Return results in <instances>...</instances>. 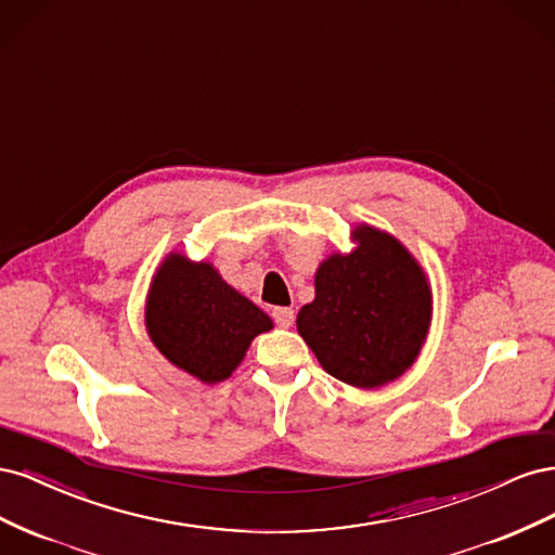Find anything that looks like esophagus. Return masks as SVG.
I'll use <instances>...</instances> for the list:
<instances>
[{"label": "esophagus", "instance_id": "obj_1", "mask_svg": "<svg viewBox=\"0 0 555 555\" xmlns=\"http://www.w3.org/2000/svg\"><path fill=\"white\" fill-rule=\"evenodd\" d=\"M294 310L292 308H273V319L275 324L282 328H289L294 324Z\"/></svg>", "mask_w": 555, "mask_h": 555}]
</instances>
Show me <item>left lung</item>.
Instances as JSON below:
<instances>
[{
	"label": "left lung",
	"mask_w": 555,
	"mask_h": 555,
	"mask_svg": "<svg viewBox=\"0 0 555 555\" xmlns=\"http://www.w3.org/2000/svg\"><path fill=\"white\" fill-rule=\"evenodd\" d=\"M359 247L319 266L317 296L296 326L324 371L375 389L414 363L430 324V289L422 268L389 233L354 231Z\"/></svg>",
	"instance_id": "1"
}]
</instances>
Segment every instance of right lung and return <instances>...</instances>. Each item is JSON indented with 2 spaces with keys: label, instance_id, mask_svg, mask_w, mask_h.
I'll list each match as a JSON object with an SVG mask.
<instances>
[{
  "label": "right lung",
  "instance_id": "right-lung-1",
  "mask_svg": "<svg viewBox=\"0 0 555 555\" xmlns=\"http://www.w3.org/2000/svg\"><path fill=\"white\" fill-rule=\"evenodd\" d=\"M147 333L162 354L201 382H222L255 335L273 322L217 275L210 263L173 255L162 263L145 306Z\"/></svg>",
  "mask_w": 555,
  "mask_h": 555
}]
</instances>
